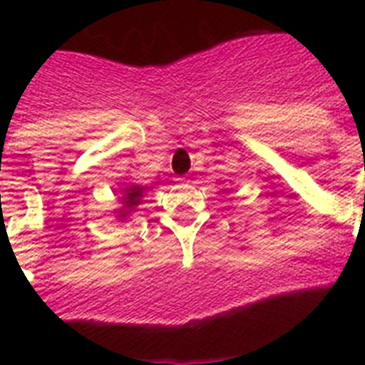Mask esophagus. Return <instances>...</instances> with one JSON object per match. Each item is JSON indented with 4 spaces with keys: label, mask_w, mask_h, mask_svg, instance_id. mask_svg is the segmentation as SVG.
<instances>
[{
    "label": "esophagus",
    "mask_w": 365,
    "mask_h": 365,
    "mask_svg": "<svg viewBox=\"0 0 365 365\" xmlns=\"http://www.w3.org/2000/svg\"><path fill=\"white\" fill-rule=\"evenodd\" d=\"M176 183H187V178H183V176L176 178Z\"/></svg>",
    "instance_id": "34e87169"
}]
</instances>
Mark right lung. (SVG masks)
<instances>
[{
	"label": "right lung",
	"mask_w": 365,
	"mask_h": 365,
	"mask_svg": "<svg viewBox=\"0 0 365 365\" xmlns=\"http://www.w3.org/2000/svg\"><path fill=\"white\" fill-rule=\"evenodd\" d=\"M143 191H145V187H142V185H130V187L125 189V195L121 197L123 210H119L121 212V216L119 217H126V214H128L134 206H138L142 202Z\"/></svg>",
	"instance_id": "right-lung-1"
}]
</instances>
